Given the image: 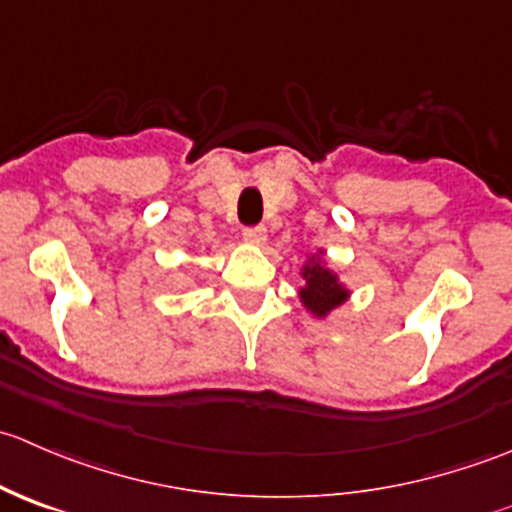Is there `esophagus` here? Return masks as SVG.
I'll return each instance as SVG.
<instances>
[{
  "label": "esophagus",
  "mask_w": 512,
  "mask_h": 512,
  "mask_svg": "<svg viewBox=\"0 0 512 512\" xmlns=\"http://www.w3.org/2000/svg\"><path fill=\"white\" fill-rule=\"evenodd\" d=\"M242 237H245V242H250V245H262V242L267 240V230L262 225H252L242 230Z\"/></svg>",
  "instance_id": "1"
}]
</instances>
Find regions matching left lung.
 Returning <instances> with one entry per match:
<instances>
[{"label":"left lung","mask_w":512,"mask_h":512,"mask_svg":"<svg viewBox=\"0 0 512 512\" xmlns=\"http://www.w3.org/2000/svg\"><path fill=\"white\" fill-rule=\"evenodd\" d=\"M304 277H307V287L302 289V302L317 317H324L329 309H334L347 299V289L337 285V277L329 270H324L322 265L307 267Z\"/></svg>","instance_id":"8db88e82"}]
</instances>
